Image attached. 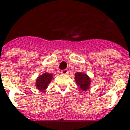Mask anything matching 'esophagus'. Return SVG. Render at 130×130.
<instances>
[{
	"mask_svg": "<svg viewBox=\"0 0 130 130\" xmlns=\"http://www.w3.org/2000/svg\"><path fill=\"white\" fill-rule=\"evenodd\" d=\"M68 70H62L60 71V73H61L62 74H68Z\"/></svg>",
	"mask_w": 130,
	"mask_h": 130,
	"instance_id": "esophagus-1",
	"label": "esophagus"
}]
</instances>
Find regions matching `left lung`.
<instances>
[{"label":"left lung","instance_id":"1","mask_svg":"<svg viewBox=\"0 0 130 130\" xmlns=\"http://www.w3.org/2000/svg\"><path fill=\"white\" fill-rule=\"evenodd\" d=\"M74 79H75V82L77 85L79 87V89L82 91H84L90 89L91 80L90 77L88 76V74L86 73L81 72L75 73Z\"/></svg>","mask_w":130,"mask_h":130}]
</instances>
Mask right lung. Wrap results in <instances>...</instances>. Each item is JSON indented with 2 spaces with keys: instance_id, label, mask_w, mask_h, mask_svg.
I'll use <instances>...</instances> for the list:
<instances>
[{
  "instance_id": "add662e5",
  "label": "right lung",
  "mask_w": 130,
  "mask_h": 130,
  "mask_svg": "<svg viewBox=\"0 0 130 130\" xmlns=\"http://www.w3.org/2000/svg\"><path fill=\"white\" fill-rule=\"evenodd\" d=\"M53 79V74L44 72L39 75L36 80V87L41 91H44L48 88V84Z\"/></svg>"
}]
</instances>
